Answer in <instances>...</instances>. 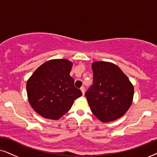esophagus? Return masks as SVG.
Instances as JSON below:
<instances>
[{"label":"esophagus","mask_w":157,"mask_h":157,"mask_svg":"<svg viewBox=\"0 0 157 157\" xmlns=\"http://www.w3.org/2000/svg\"><path fill=\"white\" fill-rule=\"evenodd\" d=\"M80 90L82 91V94H83V95H84V94H85V87H80Z\"/></svg>","instance_id":"esophagus-1"}]
</instances>
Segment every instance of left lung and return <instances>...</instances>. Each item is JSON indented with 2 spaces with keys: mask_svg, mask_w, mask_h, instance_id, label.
Returning <instances> with one entry per match:
<instances>
[{
  "mask_svg": "<svg viewBox=\"0 0 157 157\" xmlns=\"http://www.w3.org/2000/svg\"><path fill=\"white\" fill-rule=\"evenodd\" d=\"M93 84L85 93L93 113L103 122L122 117L132 103L133 86L116 64L95 62Z\"/></svg>",
  "mask_w": 157,
  "mask_h": 157,
  "instance_id": "obj_1",
  "label": "left lung"
}]
</instances>
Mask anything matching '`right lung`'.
Masks as SVG:
<instances>
[{
  "label": "right lung",
  "mask_w": 157,
  "mask_h": 157,
  "mask_svg": "<svg viewBox=\"0 0 157 157\" xmlns=\"http://www.w3.org/2000/svg\"><path fill=\"white\" fill-rule=\"evenodd\" d=\"M67 59L47 61L33 73L26 84L29 101L44 118L57 120L69 111L75 99L82 95L70 75Z\"/></svg>",
  "instance_id": "1"
}]
</instances>
